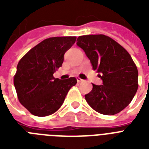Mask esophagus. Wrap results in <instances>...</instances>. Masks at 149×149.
I'll list each match as a JSON object with an SVG mask.
<instances>
[{"label":"esophagus","mask_w":149,"mask_h":149,"mask_svg":"<svg viewBox=\"0 0 149 149\" xmlns=\"http://www.w3.org/2000/svg\"><path fill=\"white\" fill-rule=\"evenodd\" d=\"M77 82H78V83H81V82L84 81V79H80V78H79V77H77Z\"/></svg>","instance_id":"esophagus-1"}]
</instances>
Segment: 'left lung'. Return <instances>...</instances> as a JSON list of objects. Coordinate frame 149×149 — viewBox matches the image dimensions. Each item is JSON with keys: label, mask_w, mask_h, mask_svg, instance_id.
Returning a JSON list of instances; mask_svg holds the SVG:
<instances>
[{"label": "left lung", "mask_w": 149, "mask_h": 149, "mask_svg": "<svg viewBox=\"0 0 149 149\" xmlns=\"http://www.w3.org/2000/svg\"><path fill=\"white\" fill-rule=\"evenodd\" d=\"M77 45L85 52L102 85L93 84L85 95L97 112L113 115L131 103L137 92L139 72L132 56L117 42L104 35L79 36Z\"/></svg>", "instance_id": "1"}]
</instances>
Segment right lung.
<instances>
[{
  "label": "right lung",
  "instance_id": "add662e5",
  "mask_svg": "<svg viewBox=\"0 0 149 149\" xmlns=\"http://www.w3.org/2000/svg\"><path fill=\"white\" fill-rule=\"evenodd\" d=\"M76 39L75 36L46 38L19 61L14 84L20 103L33 115L45 117L55 113L70 89L77 84L75 77L62 80L53 77Z\"/></svg>",
  "mask_w": 149,
  "mask_h": 149
}]
</instances>
